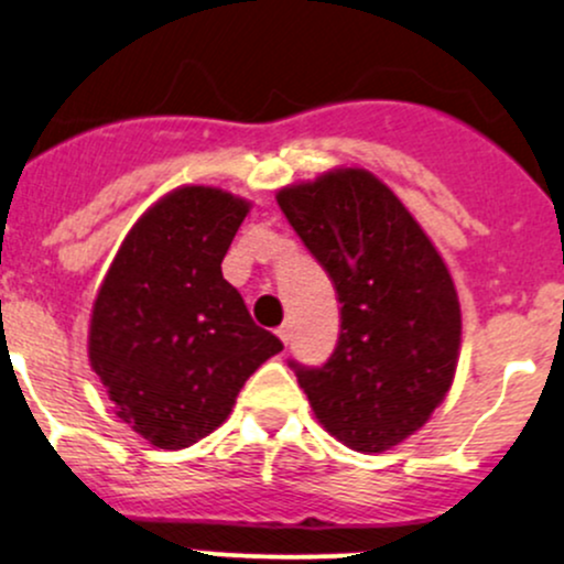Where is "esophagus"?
Masks as SVG:
<instances>
[{
  "instance_id": "obj_1",
  "label": "esophagus",
  "mask_w": 564,
  "mask_h": 564,
  "mask_svg": "<svg viewBox=\"0 0 564 564\" xmlns=\"http://www.w3.org/2000/svg\"><path fill=\"white\" fill-rule=\"evenodd\" d=\"M278 337H281V343L283 345H289V339H292V326L289 324H283V326H278Z\"/></svg>"
}]
</instances>
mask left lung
<instances>
[{"label": "left lung", "mask_w": 564, "mask_h": 564, "mask_svg": "<svg viewBox=\"0 0 564 564\" xmlns=\"http://www.w3.org/2000/svg\"><path fill=\"white\" fill-rule=\"evenodd\" d=\"M275 200L343 305L332 358L292 364L296 382L337 442L386 453L429 423L455 380L463 324L447 262L364 169L289 184Z\"/></svg>", "instance_id": "left-lung-1"}]
</instances>
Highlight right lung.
Here are the masks:
<instances>
[{"label":"right lung","instance_id":"obj_1","mask_svg":"<svg viewBox=\"0 0 564 564\" xmlns=\"http://www.w3.org/2000/svg\"><path fill=\"white\" fill-rule=\"evenodd\" d=\"M249 208L219 187L169 192L126 235L93 302L90 369L152 447L184 449L219 429L246 380L283 350L221 275Z\"/></svg>","mask_w":564,"mask_h":564}]
</instances>
